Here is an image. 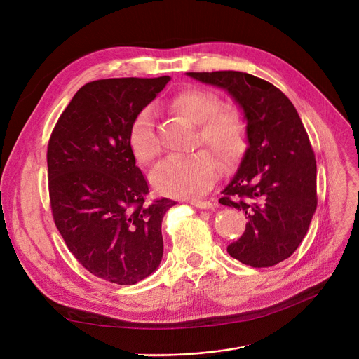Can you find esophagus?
I'll return each instance as SVG.
<instances>
[{"mask_svg": "<svg viewBox=\"0 0 359 359\" xmlns=\"http://www.w3.org/2000/svg\"><path fill=\"white\" fill-rule=\"evenodd\" d=\"M189 203L196 206V208H199V210H211L212 208V203L210 201H203V199H194Z\"/></svg>", "mask_w": 359, "mask_h": 359, "instance_id": "34e87169", "label": "esophagus"}]
</instances>
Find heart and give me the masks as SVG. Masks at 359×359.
Segmentation results:
<instances>
[{"label": "heart", "instance_id": "obj_1", "mask_svg": "<svg viewBox=\"0 0 359 359\" xmlns=\"http://www.w3.org/2000/svg\"><path fill=\"white\" fill-rule=\"evenodd\" d=\"M176 113L198 125L196 144H203L224 163L237 161L248 147V122L243 113L231 106L221 107L215 93L199 87H186L168 102ZM128 145L141 164H153L160 145L148 109L141 110L128 129ZM219 164L206 149L184 157L164 160L153 175V183L161 194L176 198H194L208 192L217 180Z\"/></svg>", "mask_w": 359, "mask_h": 359}]
</instances>
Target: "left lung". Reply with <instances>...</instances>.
Instances as JSON below:
<instances>
[{"instance_id":"left-lung-1","label":"left lung","mask_w":359,"mask_h":359,"mask_svg":"<svg viewBox=\"0 0 359 359\" xmlns=\"http://www.w3.org/2000/svg\"><path fill=\"white\" fill-rule=\"evenodd\" d=\"M227 90L244 111L249 148L219 203L246 215L227 252L244 265L269 268L306 237L317 206L316 157L291 100L273 84L240 71L187 72Z\"/></svg>"}]
</instances>
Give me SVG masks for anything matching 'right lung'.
<instances>
[{
    "instance_id": "right-lung-1",
    "label": "right lung",
    "mask_w": 359,
    "mask_h": 359,
    "mask_svg": "<svg viewBox=\"0 0 359 359\" xmlns=\"http://www.w3.org/2000/svg\"><path fill=\"white\" fill-rule=\"evenodd\" d=\"M168 81L164 75L87 83L49 138L48 183L56 229L90 273L113 284H137L163 257V217L177 202H147L148 183L129 149L128 129Z\"/></svg>"
}]
</instances>
